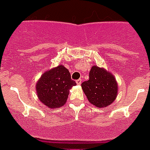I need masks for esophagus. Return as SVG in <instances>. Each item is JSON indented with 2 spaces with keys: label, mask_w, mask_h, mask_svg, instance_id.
Listing matches in <instances>:
<instances>
[{
  "label": "esophagus",
  "mask_w": 150,
  "mask_h": 150,
  "mask_svg": "<svg viewBox=\"0 0 150 150\" xmlns=\"http://www.w3.org/2000/svg\"><path fill=\"white\" fill-rule=\"evenodd\" d=\"M76 84H77V85H80L81 82H82V79H77V80L76 81Z\"/></svg>",
  "instance_id": "1"
}]
</instances>
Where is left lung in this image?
<instances>
[{"label": "left lung", "mask_w": 150, "mask_h": 150, "mask_svg": "<svg viewBox=\"0 0 150 150\" xmlns=\"http://www.w3.org/2000/svg\"><path fill=\"white\" fill-rule=\"evenodd\" d=\"M82 88L89 103L97 108L111 105L116 99L118 85L110 71L93 65L89 72V79L82 82Z\"/></svg>", "instance_id": "8db88e82"}]
</instances>
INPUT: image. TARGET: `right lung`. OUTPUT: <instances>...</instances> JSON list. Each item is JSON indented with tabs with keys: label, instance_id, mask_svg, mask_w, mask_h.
<instances>
[{
	"label": "right lung",
	"instance_id": "add662e5",
	"mask_svg": "<svg viewBox=\"0 0 150 150\" xmlns=\"http://www.w3.org/2000/svg\"><path fill=\"white\" fill-rule=\"evenodd\" d=\"M76 85L71 79L69 71L61 64L44 72L37 81L35 91L42 103L55 109L66 103L70 89Z\"/></svg>",
	"mask_w": 150,
	"mask_h": 150
}]
</instances>
